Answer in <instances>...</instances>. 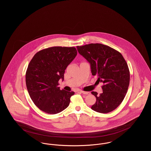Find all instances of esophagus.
<instances>
[{
    "label": "esophagus",
    "mask_w": 151,
    "mask_h": 151,
    "mask_svg": "<svg viewBox=\"0 0 151 151\" xmlns=\"http://www.w3.org/2000/svg\"><path fill=\"white\" fill-rule=\"evenodd\" d=\"M80 92H81V93L84 94H90V92H89L83 91H80Z\"/></svg>",
    "instance_id": "1"
}]
</instances>
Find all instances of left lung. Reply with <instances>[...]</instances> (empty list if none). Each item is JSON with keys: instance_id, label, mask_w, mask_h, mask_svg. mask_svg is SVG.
<instances>
[{"instance_id": "1", "label": "left lung", "mask_w": 151, "mask_h": 151, "mask_svg": "<svg viewBox=\"0 0 151 151\" xmlns=\"http://www.w3.org/2000/svg\"><path fill=\"white\" fill-rule=\"evenodd\" d=\"M80 55L90 63L93 75L103 83V92L100 95L92 92L96 101L91 109L101 113L115 110L123 100L129 84V71L122 54L115 49L101 43L78 46Z\"/></svg>"}]
</instances>
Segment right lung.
<instances>
[{
    "label": "right lung",
    "mask_w": 151,
    "mask_h": 151,
    "mask_svg": "<svg viewBox=\"0 0 151 151\" xmlns=\"http://www.w3.org/2000/svg\"><path fill=\"white\" fill-rule=\"evenodd\" d=\"M77 55L75 47L54 46L39 51L30 60L25 75L29 96L46 113L55 114L67 108L74 92L60 90L67 67Z\"/></svg>",
    "instance_id": "obj_1"
}]
</instances>
